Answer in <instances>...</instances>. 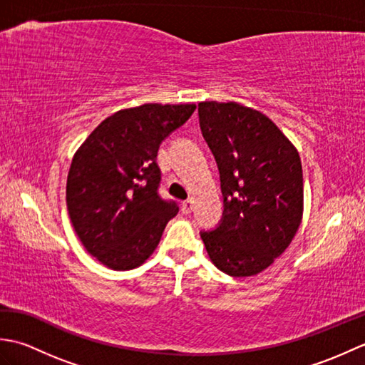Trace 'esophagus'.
Masks as SVG:
<instances>
[{"label": "esophagus", "instance_id": "obj_1", "mask_svg": "<svg viewBox=\"0 0 365 365\" xmlns=\"http://www.w3.org/2000/svg\"><path fill=\"white\" fill-rule=\"evenodd\" d=\"M192 205H195V202H192L191 199H187V200H183L182 202V212L185 213V215H188V213H191L192 212Z\"/></svg>", "mask_w": 365, "mask_h": 365}]
</instances>
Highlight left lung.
I'll list each match as a JSON object with an SVG mask.
<instances>
[{"label": "left lung", "instance_id": "1", "mask_svg": "<svg viewBox=\"0 0 365 365\" xmlns=\"http://www.w3.org/2000/svg\"><path fill=\"white\" fill-rule=\"evenodd\" d=\"M199 125L220 170L222 216L200 238L215 267L260 273L297 234L302 168L297 149L265 114L235 102L199 103Z\"/></svg>", "mask_w": 365, "mask_h": 365}]
</instances>
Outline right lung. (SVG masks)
<instances>
[{
    "instance_id": "obj_1",
    "label": "right lung",
    "mask_w": 365,
    "mask_h": 365,
    "mask_svg": "<svg viewBox=\"0 0 365 365\" xmlns=\"http://www.w3.org/2000/svg\"><path fill=\"white\" fill-rule=\"evenodd\" d=\"M196 105L145 103L106 118L75 153L67 210L86 251L105 267L133 269L150 257L178 213L160 196V144Z\"/></svg>"
}]
</instances>
